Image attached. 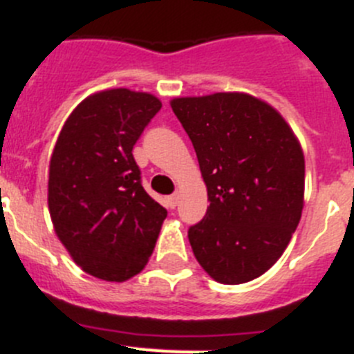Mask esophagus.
<instances>
[{
	"mask_svg": "<svg viewBox=\"0 0 354 354\" xmlns=\"http://www.w3.org/2000/svg\"><path fill=\"white\" fill-rule=\"evenodd\" d=\"M167 205H169V208H176V206H178V194H173V196L167 197Z\"/></svg>",
	"mask_w": 354,
	"mask_h": 354,
	"instance_id": "obj_1",
	"label": "esophagus"
}]
</instances>
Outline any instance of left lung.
I'll return each mask as SVG.
<instances>
[{
  "label": "left lung",
  "instance_id": "left-lung-1",
  "mask_svg": "<svg viewBox=\"0 0 354 354\" xmlns=\"http://www.w3.org/2000/svg\"><path fill=\"white\" fill-rule=\"evenodd\" d=\"M208 190L205 218L189 229L194 256L221 284L268 272L301 218L305 158L270 104L248 93L171 100Z\"/></svg>",
  "mask_w": 354,
  "mask_h": 354
}]
</instances>
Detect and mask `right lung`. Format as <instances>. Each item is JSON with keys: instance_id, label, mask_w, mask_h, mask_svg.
<instances>
[{"instance_id": "right-lung-1", "label": "right lung", "mask_w": 354, "mask_h": 354, "mask_svg": "<svg viewBox=\"0 0 354 354\" xmlns=\"http://www.w3.org/2000/svg\"><path fill=\"white\" fill-rule=\"evenodd\" d=\"M155 95L127 88L86 97L66 118L49 162L54 231L86 273L125 282L148 263L167 216L141 185L133 145L160 111Z\"/></svg>"}]
</instances>
